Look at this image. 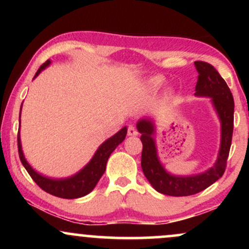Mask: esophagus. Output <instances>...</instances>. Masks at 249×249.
I'll list each match as a JSON object with an SVG mask.
<instances>
[{
  "label": "esophagus",
  "mask_w": 249,
  "mask_h": 249,
  "mask_svg": "<svg viewBox=\"0 0 249 249\" xmlns=\"http://www.w3.org/2000/svg\"><path fill=\"white\" fill-rule=\"evenodd\" d=\"M137 134H138V131H137V128L132 126V125H130V126H128V128H127V136L133 137V136H137Z\"/></svg>",
  "instance_id": "1"
}]
</instances>
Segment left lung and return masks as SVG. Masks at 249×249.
<instances>
[{
  "instance_id": "1",
  "label": "left lung",
  "mask_w": 249,
  "mask_h": 249,
  "mask_svg": "<svg viewBox=\"0 0 249 249\" xmlns=\"http://www.w3.org/2000/svg\"><path fill=\"white\" fill-rule=\"evenodd\" d=\"M194 65L199 73L194 95L211 98L221 125V139L215 164L205 172L193 176H174L167 172L159 160L154 139L156 125L152 119L144 118L137 123V130L142 133V172L154 190L171 196H186L196 194L221 178L226 170V162L232 144L234 124L232 92L213 65L201 61L194 62Z\"/></svg>"
}]
</instances>
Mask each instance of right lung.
Returning a JSON list of instances; mask_svg holds the SVG:
<instances>
[{"label": "right lung", "mask_w": 249, "mask_h": 249, "mask_svg": "<svg viewBox=\"0 0 249 249\" xmlns=\"http://www.w3.org/2000/svg\"><path fill=\"white\" fill-rule=\"evenodd\" d=\"M50 63V59H48L47 62L43 63L41 67H39V69L37 70L34 78H36L45 68L49 67ZM19 118H21V116H19ZM126 133L127 127L124 126L121 131H118L115 136L107 139L101 146L97 148L96 153L93 154L91 160L89 161L79 172H77L76 174H73V176L71 177H68V178H49V177L42 176L41 173L36 172V171L30 166V164L27 161V159H25L23 151H22L21 138H19L18 132V136H17V145H18L19 159H21V162L23 164L24 168L28 171V173L30 174V177L33 178L34 181H35L43 191L53 194V196H58V198L77 199L81 198V196H87V194L90 193L91 191L96 187L97 182L99 181V179L102 178L105 170H107V162L108 157H110L111 153L116 150V147L118 146L121 142H123L125 137H126Z\"/></svg>", "instance_id": "right-lung-1"}]
</instances>
